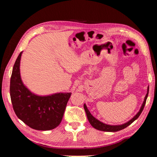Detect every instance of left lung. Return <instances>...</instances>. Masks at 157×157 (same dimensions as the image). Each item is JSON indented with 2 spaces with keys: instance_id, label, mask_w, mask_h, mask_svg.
<instances>
[{
  "instance_id": "obj_1",
  "label": "left lung",
  "mask_w": 157,
  "mask_h": 157,
  "mask_svg": "<svg viewBox=\"0 0 157 157\" xmlns=\"http://www.w3.org/2000/svg\"><path fill=\"white\" fill-rule=\"evenodd\" d=\"M148 94H149V86H148V88H147V93L146 96L145 97L144 103H143V104H142V105H141V107L140 109L139 112L137 113L136 115L134 117H133L130 121H129L128 122L124 123V124H121V125H109V124H105V123H103L99 121H98L97 118L94 117L92 115V114L90 113V111H88V108L86 105V104H84V108L85 112H86V113L87 118H88V120L89 122L90 123V124H91L94 128H96V129H97L98 130L104 131V132H117V131H119V130L124 129V128H125L127 126L130 125L133 122L136 121L137 118L140 117L141 112L143 111V110H144V108L145 107V103H146L147 98V96H148Z\"/></svg>"
}]
</instances>
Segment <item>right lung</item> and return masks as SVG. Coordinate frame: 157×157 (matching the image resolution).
Returning <instances> with one entry per match:
<instances>
[{"label":"right lung","mask_w":157,"mask_h":157,"mask_svg":"<svg viewBox=\"0 0 157 157\" xmlns=\"http://www.w3.org/2000/svg\"><path fill=\"white\" fill-rule=\"evenodd\" d=\"M20 52L13 65L10 94L13 111L21 121L33 129L50 130L62 121L71 93H57L40 96L32 93L23 84L20 76Z\"/></svg>","instance_id":"right-lung-1"}]
</instances>
